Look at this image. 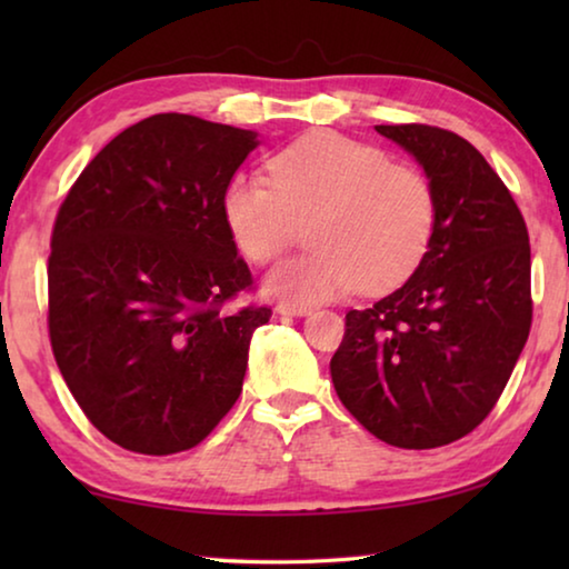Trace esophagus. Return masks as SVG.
<instances>
[{"instance_id": "34e87169", "label": "esophagus", "mask_w": 569, "mask_h": 569, "mask_svg": "<svg viewBox=\"0 0 569 569\" xmlns=\"http://www.w3.org/2000/svg\"><path fill=\"white\" fill-rule=\"evenodd\" d=\"M308 311H311V306L298 303V301H281V303H278V313H283V316H306Z\"/></svg>"}]
</instances>
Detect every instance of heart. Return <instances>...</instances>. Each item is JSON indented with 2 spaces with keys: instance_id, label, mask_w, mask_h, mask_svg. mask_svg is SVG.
I'll use <instances>...</instances> for the list:
<instances>
[{
  "instance_id": "heart-1",
  "label": "heart",
  "mask_w": 569,
  "mask_h": 569,
  "mask_svg": "<svg viewBox=\"0 0 569 569\" xmlns=\"http://www.w3.org/2000/svg\"><path fill=\"white\" fill-rule=\"evenodd\" d=\"M268 178L236 172L220 192V218L246 261L268 266L313 220V250L273 276L278 293L316 301L363 288L387 293L409 281L437 233L439 198L427 172L389 152L308 132L273 152Z\"/></svg>"
}]
</instances>
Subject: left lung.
<instances>
[{"mask_svg":"<svg viewBox=\"0 0 569 569\" xmlns=\"http://www.w3.org/2000/svg\"><path fill=\"white\" fill-rule=\"evenodd\" d=\"M421 162L437 233L399 291L346 313L333 389L373 437L435 449L467 437L502 397L532 326L529 233L481 152L431 124H377Z\"/></svg>","mask_w":569,"mask_h":569,"instance_id":"8db88e82","label":"left lung"}]
</instances>
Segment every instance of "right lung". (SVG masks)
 I'll return each instance as SVG.
<instances>
[{"label": "right lung", "instance_id": "add662e5", "mask_svg": "<svg viewBox=\"0 0 569 569\" xmlns=\"http://www.w3.org/2000/svg\"><path fill=\"white\" fill-rule=\"evenodd\" d=\"M256 132L160 112L122 130L57 210L47 263L54 361L92 427L138 455L200 445L243 389L271 306L228 311L253 276L220 192Z\"/></svg>", "mask_w": 569, "mask_h": 569}]
</instances>
